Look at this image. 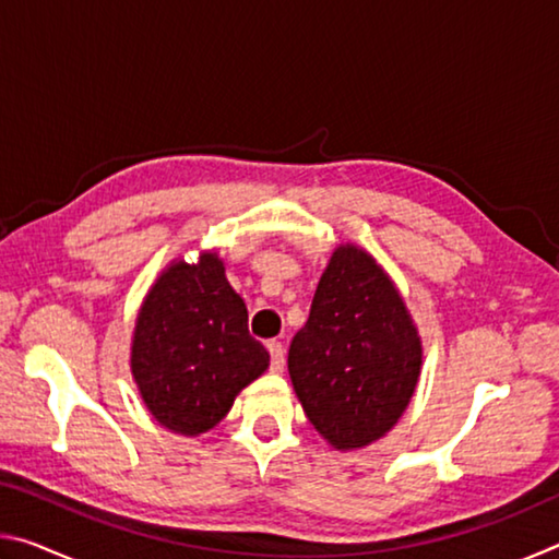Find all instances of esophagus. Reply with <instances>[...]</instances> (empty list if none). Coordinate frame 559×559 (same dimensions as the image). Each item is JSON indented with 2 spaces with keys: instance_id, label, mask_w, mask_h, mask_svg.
I'll list each match as a JSON object with an SVG mask.
<instances>
[{
  "instance_id": "34e87169",
  "label": "esophagus",
  "mask_w": 559,
  "mask_h": 559,
  "mask_svg": "<svg viewBox=\"0 0 559 559\" xmlns=\"http://www.w3.org/2000/svg\"><path fill=\"white\" fill-rule=\"evenodd\" d=\"M266 347L271 353V372H283V365H286V349H283L278 340H271Z\"/></svg>"
}]
</instances>
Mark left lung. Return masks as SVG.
Segmentation results:
<instances>
[{
    "instance_id": "8db88e82",
    "label": "left lung",
    "mask_w": 559,
    "mask_h": 559,
    "mask_svg": "<svg viewBox=\"0 0 559 559\" xmlns=\"http://www.w3.org/2000/svg\"><path fill=\"white\" fill-rule=\"evenodd\" d=\"M421 335L372 253L340 243L288 349V374L308 421L337 451L392 431L421 374Z\"/></svg>"
}]
</instances>
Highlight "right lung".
<instances>
[{
    "label": "right lung",
    "instance_id": "obj_1",
    "mask_svg": "<svg viewBox=\"0 0 559 559\" xmlns=\"http://www.w3.org/2000/svg\"><path fill=\"white\" fill-rule=\"evenodd\" d=\"M246 320V302L214 249L194 263H167L138 310L130 345L132 380L159 427L200 437L269 370L266 347Z\"/></svg>",
    "mask_w": 559,
    "mask_h": 559
}]
</instances>
